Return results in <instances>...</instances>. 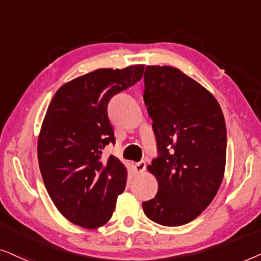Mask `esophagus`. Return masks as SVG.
<instances>
[{"label": "esophagus", "instance_id": "1", "mask_svg": "<svg viewBox=\"0 0 261 261\" xmlns=\"http://www.w3.org/2000/svg\"><path fill=\"white\" fill-rule=\"evenodd\" d=\"M135 169H136V172H138V173H142L145 169V161H143V160H142V161H140V162H137L136 165H135Z\"/></svg>", "mask_w": 261, "mask_h": 261}]
</instances>
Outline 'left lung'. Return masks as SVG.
Here are the masks:
<instances>
[{
  "instance_id": "left-lung-1",
  "label": "left lung",
  "mask_w": 261,
  "mask_h": 261,
  "mask_svg": "<svg viewBox=\"0 0 261 261\" xmlns=\"http://www.w3.org/2000/svg\"><path fill=\"white\" fill-rule=\"evenodd\" d=\"M143 99L158 156L148 169L159 191L143 201L149 220L166 227L189 223L209 206L223 179L227 127L211 93L173 67H147Z\"/></svg>"
}]
</instances>
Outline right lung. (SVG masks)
<instances>
[{"instance_id":"right-lung-1","label":"right lung","mask_w":261,"mask_h":261,"mask_svg":"<svg viewBox=\"0 0 261 261\" xmlns=\"http://www.w3.org/2000/svg\"><path fill=\"white\" fill-rule=\"evenodd\" d=\"M144 65L98 69L65 83L48 105L38 140V161L48 196L63 216L83 228L109 222L127 172L114 155L107 106L143 76Z\"/></svg>"}]
</instances>
